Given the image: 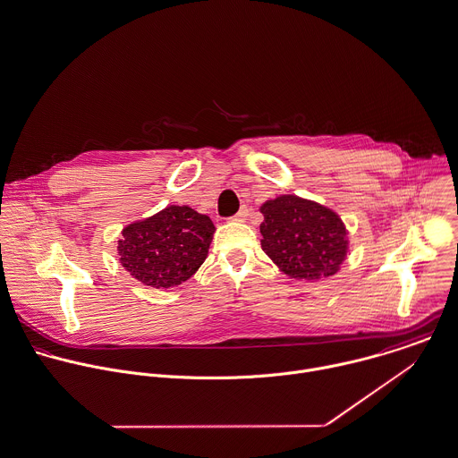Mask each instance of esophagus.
<instances>
[{"label":"esophagus","mask_w":458,"mask_h":458,"mask_svg":"<svg viewBox=\"0 0 458 458\" xmlns=\"http://www.w3.org/2000/svg\"><path fill=\"white\" fill-rule=\"evenodd\" d=\"M248 216H250L248 207H241V210H239L232 219H233V221H241V223H242V221H246V217H248Z\"/></svg>","instance_id":"obj_1"}]
</instances>
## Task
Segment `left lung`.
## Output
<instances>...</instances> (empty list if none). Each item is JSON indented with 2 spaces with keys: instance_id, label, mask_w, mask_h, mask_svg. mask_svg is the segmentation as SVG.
Returning a JSON list of instances; mask_svg holds the SVG:
<instances>
[{
  "instance_id": "1",
  "label": "left lung",
  "mask_w": 458,
  "mask_h": 458,
  "mask_svg": "<svg viewBox=\"0 0 458 458\" xmlns=\"http://www.w3.org/2000/svg\"><path fill=\"white\" fill-rule=\"evenodd\" d=\"M262 250L290 277L322 279L336 275L347 257V230L336 212L295 194L260 207Z\"/></svg>"
}]
</instances>
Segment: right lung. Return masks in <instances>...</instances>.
<instances>
[{"label":"right lung","mask_w":458,"mask_h":458,"mask_svg":"<svg viewBox=\"0 0 458 458\" xmlns=\"http://www.w3.org/2000/svg\"><path fill=\"white\" fill-rule=\"evenodd\" d=\"M216 232L208 216L172 205L122 230L120 264L154 288L181 284L198 271Z\"/></svg>","instance_id":"obj_1"}]
</instances>
